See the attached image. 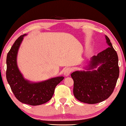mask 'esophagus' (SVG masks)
Returning <instances> with one entry per match:
<instances>
[{
    "label": "esophagus",
    "mask_w": 126,
    "mask_h": 126,
    "mask_svg": "<svg viewBox=\"0 0 126 126\" xmlns=\"http://www.w3.org/2000/svg\"><path fill=\"white\" fill-rule=\"evenodd\" d=\"M72 71V69L70 68V67H68V68H67L65 69V70L64 71V75L65 77H68V76L70 75L71 72Z\"/></svg>",
    "instance_id": "esophagus-1"
}]
</instances>
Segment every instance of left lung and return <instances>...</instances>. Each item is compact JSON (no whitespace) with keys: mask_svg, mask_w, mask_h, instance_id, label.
I'll use <instances>...</instances> for the list:
<instances>
[{"mask_svg":"<svg viewBox=\"0 0 126 126\" xmlns=\"http://www.w3.org/2000/svg\"><path fill=\"white\" fill-rule=\"evenodd\" d=\"M109 47L91 58L86 71L71 74L74 95L78 100L96 104L109 98L114 91L119 75L118 57L110 40L105 35Z\"/></svg>","mask_w":126,"mask_h":126,"instance_id":"1","label":"left lung"}]
</instances>
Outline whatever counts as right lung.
I'll list each match as a JSON object with an SVG mask.
<instances>
[{
  "label": "right lung",
  "instance_id": "1",
  "mask_svg": "<svg viewBox=\"0 0 126 126\" xmlns=\"http://www.w3.org/2000/svg\"><path fill=\"white\" fill-rule=\"evenodd\" d=\"M26 34L16 40L7 56L6 78L11 89L20 102L38 106L49 101L54 95L56 86L62 81L63 77H58L45 81L32 82L26 79L17 64V55L20 46Z\"/></svg>",
  "mask_w": 126,
  "mask_h": 126
}]
</instances>
